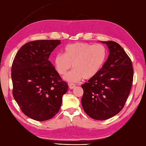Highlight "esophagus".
I'll use <instances>...</instances> for the list:
<instances>
[{"instance_id":"esophagus-1","label":"esophagus","mask_w":146,"mask_h":146,"mask_svg":"<svg viewBox=\"0 0 146 146\" xmlns=\"http://www.w3.org/2000/svg\"><path fill=\"white\" fill-rule=\"evenodd\" d=\"M69 87L70 89H74L75 87H76V85H75L74 84H69Z\"/></svg>"}]
</instances>
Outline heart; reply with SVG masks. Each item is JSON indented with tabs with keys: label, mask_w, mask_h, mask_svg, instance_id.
I'll use <instances>...</instances> for the list:
<instances>
[{
	"label": "heart",
	"mask_w": 146,
	"mask_h": 146,
	"mask_svg": "<svg viewBox=\"0 0 146 146\" xmlns=\"http://www.w3.org/2000/svg\"><path fill=\"white\" fill-rule=\"evenodd\" d=\"M106 58L107 49L102 44L77 42L66 46L63 54H57L54 58V64L61 76L68 72L72 64L74 69L64 79L69 82H78L83 78L87 80L95 76Z\"/></svg>",
	"instance_id": "1"
}]
</instances>
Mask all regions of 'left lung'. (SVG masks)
Segmentation results:
<instances>
[{
    "label": "left lung",
    "mask_w": 146,
    "mask_h": 146,
    "mask_svg": "<svg viewBox=\"0 0 146 146\" xmlns=\"http://www.w3.org/2000/svg\"><path fill=\"white\" fill-rule=\"evenodd\" d=\"M109 55L95 76L81 86L84 90L82 105L93 119L104 120L123 108L133 81L132 61L123 48L113 41H102Z\"/></svg>",
    "instance_id": "left-lung-1"
}]
</instances>
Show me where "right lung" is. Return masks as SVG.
Here are the masks:
<instances>
[{
    "label": "right lung",
    "mask_w": 146,
    "mask_h": 146,
    "mask_svg": "<svg viewBox=\"0 0 146 146\" xmlns=\"http://www.w3.org/2000/svg\"><path fill=\"white\" fill-rule=\"evenodd\" d=\"M60 40L26 43L18 50L11 66L13 96L25 115L37 121L52 119L59 112L68 90L48 58Z\"/></svg>",
    "instance_id": "1"
}]
</instances>
